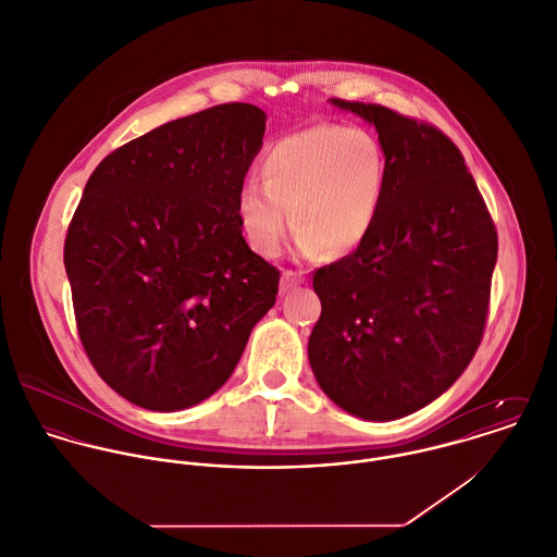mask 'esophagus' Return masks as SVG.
I'll use <instances>...</instances> for the list:
<instances>
[{
  "label": "esophagus",
  "instance_id": "esophagus-1",
  "mask_svg": "<svg viewBox=\"0 0 557 557\" xmlns=\"http://www.w3.org/2000/svg\"><path fill=\"white\" fill-rule=\"evenodd\" d=\"M302 283H305V276H302L300 272L285 270L283 276H281V292L287 294L289 289H294V287H298V285H302Z\"/></svg>",
  "mask_w": 557,
  "mask_h": 557
}]
</instances>
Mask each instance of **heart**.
<instances>
[{
  "instance_id": "b5f03b06",
  "label": "heart",
  "mask_w": 557,
  "mask_h": 557,
  "mask_svg": "<svg viewBox=\"0 0 557 557\" xmlns=\"http://www.w3.org/2000/svg\"><path fill=\"white\" fill-rule=\"evenodd\" d=\"M261 182L237 191L235 211L250 248L276 257L290 211L305 257H344L370 235L384 196L386 162L370 132L313 125L276 140L261 160Z\"/></svg>"
}]
</instances>
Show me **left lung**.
Segmentation results:
<instances>
[{"label": "left lung", "instance_id": "1", "mask_svg": "<svg viewBox=\"0 0 557 557\" xmlns=\"http://www.w3.org/2000/svg\"><path fill=\"white\" fill-rule=\"evenodd\" d=\"M331 103L375 127L386 182L366 242L313 276L322 315L309 363L339 408L393 421L434 401L471 363L497 231L445 134L382 106Z\"/></svg>", "mask_w": 557, "mask_h": 557}]
</instances>
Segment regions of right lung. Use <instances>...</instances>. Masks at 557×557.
<instances>
[{"instance_id": "obj_1", "label": "right lung", "mask_w": 557, "mask_h": 557, "mask_svg": "<svg viewBox=\"0 0 557 557\" xmlns=\"http://www.w3.org/2000/svg\"><path fill=\"white\" fill-rule=\"evenodd\" d=\"M265 112L224 103L110 153L64 242L82 346L132 404L173 412L213 395L274 307L278 270L235 211Z\"/></svg>"}]
</instances>
